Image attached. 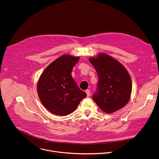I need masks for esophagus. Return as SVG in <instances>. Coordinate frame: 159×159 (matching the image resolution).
Segmentation results:
<instances>
[{"label": "esophagus", "mask_w": 159, "mask_h": 159, "mask_svg": "<svg viewBox=\"0 0 159 159\" xmlns=\"http://www.w3.org/2000/svg\"><path fill=\"white\" fill-rule=\"evenodd\" d=\"M85 93H86V94H87V96H90V94H91V93H90V90L89 89H87L85 91Z\"/></svg>", "instance_id": "esophagus-1"}]
</instances>
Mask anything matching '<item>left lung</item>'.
Instances as JSON below:
<instances>
[{
	"label": "left lung",
	"instance_id": "obj_1",
	"mask_svg": "<svg viewBox=\"0 0 159 159\" xmlns=\"http://www.w3.org/2000/svg\"><path fill=\"white\" fill-rule=\"evenodd\" d=\"M98 76L96 93L93 99L99 108L111 113L124 107L131 98L132 82L126 68L117 60L103 52L89 57Z\"/></svg>",
	"mask_w": 159,
	"mask_h": 159
}]
</instances>
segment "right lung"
I'll return each mask as SVG.
<instances>
[{
  "instance_id": "right-lung-1",
  "label": "right lung",
  "mask_w": 159,
  "mask_h": 159,
  "mask_svg": "<svg viewBox=\"0 0 159 159\" xmlns=\"http://www.w3.org/2000/svg\"><path fill=\"white\" fill-rule=\"evenodd\" d=\"M80 57L64 54L57 57L40 75L37 85L42 104L51 113L65 116L74 112L87 94L71 77Z\"/></svg>"
}]
</instances>
